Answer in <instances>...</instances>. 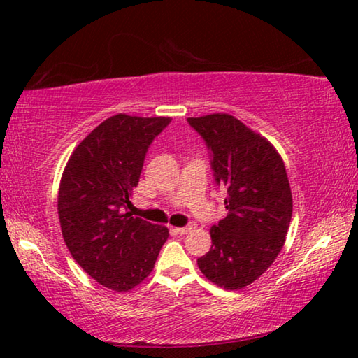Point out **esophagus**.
I'll list each match as a JSON object with an SVG mask.
<instances>
[{"label": "esophagus", "mask_w": 358, "mask_h": 358, "mask_svg": "<svg viewBox=\"0 0 358 358\" xmlns=\"http://www.w3.org/2000/svg\"><path fill=\"white\" fill-rule=\"evenodd\" d=\"M191 226H187V227H177V229H173L175 232L177 234H180V235H185V234H187V232H191Z\"/></svg>", "instance_id": "34e87169"}]
</instances>
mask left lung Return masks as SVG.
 <instances>
[{"mask_svg": "<svg viewBox=\"0 0 358 358\" xmlns=\"http://www.w3.org/2000/svg\"><path fill=\"white\" fill-rule=\"evenodd\" d=\"M211 151L227 216L210 229L211 248L197 259L207 280L227 290L250 286L281 252L292 217L286 167L265 137L232 115L187 118Z\"/></svg>", "mask_w": 358, "mask_h": 358, "instance_id": "obj_1", "label": "left lung"}]
</instances>
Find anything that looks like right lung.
Returning <instances> with one entry per match:
<instances>
[{
	"label": "right lung",
	"mask_w": 358,
	"mask_h": 358,
	"mask_svg": "<svg viewBox=\"0 0 358 358\" xmlns=\"http://www.w3.org/2000/svg\"><path fill=\"white\" fill-rule=\"evenodd\" d=\"M171 121L113 115L77 145L59 181V226L71 256L117 292H128L151 273L169 238L167 227L126 208L150 143Z\"/></svg>",
	"instance_id": "add662e5"
}]
</instances>
